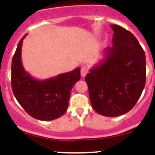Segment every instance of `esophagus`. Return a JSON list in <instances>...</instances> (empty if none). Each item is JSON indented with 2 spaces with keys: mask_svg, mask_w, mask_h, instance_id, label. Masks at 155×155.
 I'll list each match as a JSON object with an SVG mask.
<instances>
[{
  "mask_svg": "<svg viewBox=\"0 0 155 155\" xmlns=\"http://www.w3.org/2000/svg\"><path fill=\"white\" fill-rule=\"evenodd\" d=\"M87 71H88V68L87 67H85V66H83L81 69H80V73H81V76L82 77H84L85 75H87Z\"/></svg>",
  "mask_w": 155,
  "mask_h": 155,
  "instance_id": "obj_1",
  "label": "esophagus"
}]
</instances>
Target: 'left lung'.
Returning <instances> with one entry per match:
<instances>
[{
  "instance_id": "1",
  "label": "left lung",
  "mask_w": 155,
  "mask_h": 155,
  "mask_svg": "<svg viewBox=\"0 0 155 155\" xmlns=\"http://www.w3.org/2000/svg\"><path fill=\"white\" fill-rule=\"evenodd\" d=\"M105 58L87 73L85 81L92 108L105 117H117L134 108L146 84V54L132 33L117 25Z\"/></svg>"
}]
</instances>
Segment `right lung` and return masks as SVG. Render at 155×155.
<instances>
[{"instance_id":"1","label":"right lung","mask_w":155,"mask_h":155,"mask_svg":"<svg viewBox=\"0 0 155 155\" xmlns=\"http://www.w3.org/2000/svg\"><path fill=\"white\" fill-rule=\"evenodd\" d=\"M25 35L18 42L11 66L13 95L26 113L40 120L60 117L68 109L71 88L80 80V68L45 80L33 78L23 68L21 54Z\"/></svg>"}]
</instances>
